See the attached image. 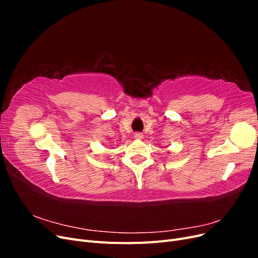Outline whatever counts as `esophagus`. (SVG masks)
Returning <instances> with one entry per match:
<instances>
[{"label":"esophagus","instance_id":"34e87169","mask_svg":"<svg viewBox=\"0 0 258 258\" xmlns=\"http://www.w3.org/2000/svg\"><path fill=\"white\" fill-rule=\"evenodd\" d=\"M135 139L141 140V139H143V135L140 134V132H137V134H135Z\"/></svg>","mask_w":258,"mask_h":258}]
</instances>
